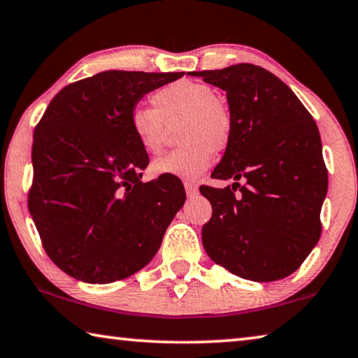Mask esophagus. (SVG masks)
I'll return each instance as SVG.
<instances>
[{"label":"esophagus","mask_w":358,"mask_h":358,"mask_svg":"<svg viewBox=\"0 0 358 358\" xmlns=\"http://www.w3.org/2000/svg\"><path fill=\"white\" fill-rule=\"evenodd\" d=\"M185 189H186V194L189 197L197 194V185L192 183V181H185Z\"/></svg>","instance_id":"obj_1"}]
</instances>
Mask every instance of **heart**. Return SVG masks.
Returning a JSON list of instances; mask_svg holds the SVG:
<instances>
[{
  "mask_svg": "<svg viewBox=\"0 0 358 358\" xmlns=\"http://www.w3.org/2000/svg\"><path fill=\"white\" fill-rule=\"evenodd\" d=\"M152 105L135 106L130 113V130L150 155H159L166 145L169 127L178 122L181 148L152 162L155 175L197 178L213 162L215 151L228 148L234 135V117L229 106L217 99L215 90L196 81H178L159 89Z\"/></svg>",
  "mask_w": 358,
  "mask_h": 358,
  "instance_id": "obj_1",
  "label": "heart"
}]
</instances>
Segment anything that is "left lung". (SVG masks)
Instances as JSON below:
<instances>
[{"label":"left lung","instance_id":"obj_1","mask_svg":"<svg viewBox=\"0 0 358 358\" xmlns=\"http://www.w3.org/2000/svg\"><path fill=\"white\" fill-rule=\"evenodd\" d=\"M188 75L223 89L234 117V135L212 177L236 183L201 188L213 210L202 228L203 248L242 279L280 280L320 239L328 172L317 124L293 90L261 66Z\"/></svg>","mask_w":358,"mask_h":358}]
</instances>
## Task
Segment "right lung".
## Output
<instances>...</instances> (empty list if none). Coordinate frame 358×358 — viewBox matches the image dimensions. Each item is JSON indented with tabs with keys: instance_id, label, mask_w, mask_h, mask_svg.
I'll list each match as a JSON object with an SVG mask.
<instances>
[{
	"instance_id": "right-lung-1",
	"label": "right lung",
	"mask_w": 358,
	"mask_h": 358,
	"mask_svg": "<svg viewBox=\"0 0 358 358\" xmlns=\"http://www.w3.org/2000/svg\"><path fill=\"white\" fill-rule=\"evenodd\" d=\"M183 75L101 71L68 84L44 111L33 134L28 210L68 275L111 283L157 253L186 194L173 175L141 181L150 157L129 119L145 94Z\"/></svg>"
}]
</instances>
